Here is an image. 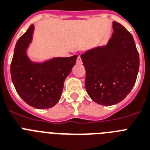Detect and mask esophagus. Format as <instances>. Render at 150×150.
<instances>
[{"instance_id": "1", "label": "esophagus", "mask_w": 150, "mask_h": 150, "mask_svg": "<svg viewBox=\"0 0 150 150\" xmlns=\"http://www.w3.org/2000/svg\"><path fill=\"white\" fill-rule=\"evenodd\" d=\"M77 63H78V64H81V63H82V60H81V58L80 56L78 57V59H77Z\"/></svg>"}]
</instances>
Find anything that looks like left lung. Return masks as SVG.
Returning a JSON list of instances; mask_svg holds the SVG:
<instances>
[{
    "instance_id": "left-lung-1",
    "label": "left lung",
    "mask_w": 150,
    "mask_h": 150,
    "mask_svg": "<svg viewBox=\"0 0 150 150\" xmlns=\"http://www.w3.org/2000/svg\"><path fill=\"white\" fill-rule=\"evenodd\" d=\"M112 38L81 55L86 70L85 88L92 100L112 106L127 97L136 82L140 58L133 36L112 22Z\"/></svg>"
}]
</instances>
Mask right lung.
<instances>
[{
    "label": "right lung",
    "instance_id": "obj_1",
    "mask_svg": "<svg viewBox=\"0 0 150 150\" xmlns=\"http://www.w3.org/2000/svg\"><path fill=\"white\" fill-rule=\"evenodd\" d=\"M35 25H31L16 44L10 74L15 89L29 106L39 109L54 106L60 100L64 81L76 62L77 55L53 57L36 62L28 56Z\"/></svg>",
    "mask_w": 150,
    "mask_h": 150
}]
</instances>
